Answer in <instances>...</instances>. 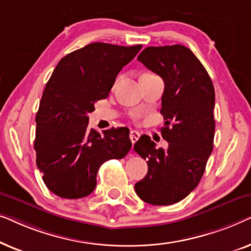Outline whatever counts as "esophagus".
<instances>
[{"mask_svg":"<svg viewBox=\"0 0 251 251\" xmlns=\"http://www.w3.org/2000/svg\"><path fill=\"white\" fill-rule=\"evenodd\" d=\"M139 137H140L139 132L136 131V130H131V131H130V140H131L132 145L139 139Z\"/></svg>","mask_w":251,"mask_h":251,"instance_id":"esophagus-1","label":"esophagus"}]
</instances>
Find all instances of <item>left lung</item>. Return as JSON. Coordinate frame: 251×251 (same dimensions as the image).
I'll list each match as a JSON object with an SVG mask.
<instances>
[{
    "instance_id": "8db88e82",
    "label": "left lung",
    "mask_w": 251,
    "mask_h": 251,
    "mask_svg": "<svg viewBox=\"0 0 251 251\" xmlns=\"http://www.w3.org/2000/svg\"><path fill=\"white\" fill-rule=\"evenodd\" d=\"M137 59L164 82L161 135L169 146L156 149L146 135L135 144L149 166L135 191L146 203L174 204L198 186L214 149V84L201 61L180 44L149 47Z\"/></svg>"
}]
</instances>
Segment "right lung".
<instances>
[{
    "label": "right lung",
    "instance_id": "right-lung-1",
    "mask_svg": "<svg viewBox=\"0 0 251 251\" xmlns=\"http://www.w3.org/2000/svg\"><path fill=\"white\" fill-rule=\"evenodd\" d=\"M142 46L95 42L61 58L44 89L36 113L34 150L46 186L58 197L91 194L105 161L123 159L131 149L129 129H88L95 102L107 98L115 78Z\"/></svg>",
    "mask_w": 251,
    "mask_h": 251
}]
</instances>
